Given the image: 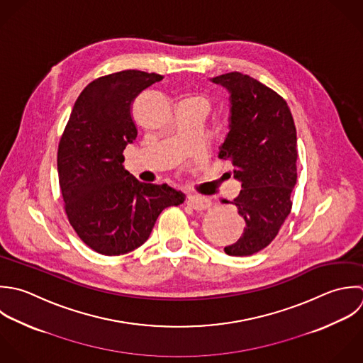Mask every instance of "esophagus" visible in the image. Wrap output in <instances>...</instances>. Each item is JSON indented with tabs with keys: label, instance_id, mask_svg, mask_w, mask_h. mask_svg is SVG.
<instances>
[{
	"label": "esophagus",
	"instance_id": "esophagus-1",
	"mask_svg": "<svg viewBox=\"0 0 363 363\" xmlns=\"http://www.w3.org/2000/svg\"><path fill=\"white\" fill-rule=\"evenodd\" d=\"M186 203H188L192 209H195V211H206V209H209L211 205H212L211 199L203 198V196H188Z\"/></svg>",
	"mask_w": 363,
	"mask_h": 363
}]
</instances>
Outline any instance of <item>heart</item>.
I'll use <instances>...</instances> for the list:
<instances>
[{
	"instance_id": "b5f03b06",
	"label": "heart",
	"mask_w": 363,
	"mask_h": 363,
	"mask_svg": "<svg viewBox=\"0 0 363 363\" xmlns=\"http://www.w3.org/2000/svg\"><path fill=\"white\" fill-rule=\"evenodd\" d=\"M194 99H198V100H202V101H205V99H202V97H194ZM206 103V101H205Z\"/></svg>"
}]
</instances>
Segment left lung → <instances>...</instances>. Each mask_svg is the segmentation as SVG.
Returning a JSON list of instances; mask_svg holds the SVG:
<instances>
[{
    "instance_id": "1",
    "label": "left lung",
    "mask_w": 363,
    "mask_h": 363,
    "mask_svg": "<svg viewBox=\"0 0 363 363\" xmlns=\"http://www.w3.org/2000/svg\"><path fill=\"white\" fill-rule=\"evenodd\" d=\"M230 93L229 133L219 158L230 161L242 191L232 202L245 219L229 256H250L267 247L291 212L297 184V131L287 101L259 80L230 72L212 79Z\"/></svg>"
}]
</instances>
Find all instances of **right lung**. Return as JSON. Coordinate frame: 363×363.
<instances>
[{
    "label": "right lung",
    "mask_w": 363,
    "mask_h": 363,
    "mask_svg": "<svg viewBox=\"0 0 363 363\" xmlns=\"http://www.w3.org/2000/svg\"><path fill=\"white\" fill-rule=\"evenodd\" d=\"M161 74L121 70L89 83L74 101L59 141L57 174L69 223L94 252L118 256L140 247L157 218L185 195L137 181L123 151L137 137L134 99Z\"/></svg>",
    "instance_id": "obj_1"
}]
</instances>
